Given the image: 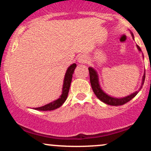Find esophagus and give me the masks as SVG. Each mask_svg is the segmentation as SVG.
<instances>
[{"label":"esophagus","instance_id":"esophagus-1","mask_svg":"<svg viewBox=\"0 0 151 151\" xmlns=\"http://www.w3.org/2000/svg\"><path fill=\"white\" fill-rule=\"evenodd\" d=\"M88 60V57L85 55H81L77 59V62L80 64L86 63Z\"/></svg>","mask_w":151,"mask_h":151}]
</instances>
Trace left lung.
<instances>
[{
  "label": "left lung",
  "instance_id": "1",
  "mask_svg": "<svg viewBox=\"0 0 151 151\" xmlns=\"http://www.w3.org/2000/svg\"><path fill=\"white\" fill-rule=\"evenodd\" d=\"M131 36H132L133 39L134 40V35H133V32H131ZM136 47L138 51L141 52V48H140V47L137 45H136ZM142 57H143V58L144 59L143 55H142ZM89 76H90V82H91V88H92L93 93H95L96 97H97L100 101H101L102 102H104V103L111 106H121V105L125 104L126 103H127V102L131 101L133 97H135V96H136L137 93L139 92L140 90L141 89L145 80V72H144L143 77H142L141 86H140V88L138 89V91H135V92L132 93L131 94L128 95V96H124V97L117 98V97H114V96H110V95H109L108 93H106L105 91L102 89L101 86L100 85L99 74L97 73V72H96V70H95L94 68H93V67H89Z\"/></svg>",
  "mask_w": 151,
  "mask_h": 151
}]
</instances>
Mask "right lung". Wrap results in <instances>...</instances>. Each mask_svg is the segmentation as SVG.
Here are the masks:
<instances>
[{"instance_id":"obj_1","label":"right lung","mask_w":151,"mask_h":151,"mask_svg":"<svg viewBox=\"0 0 151 151\" xmlns=\"http://www.w3.org/2000/svg\"><path fill=\"white\" fill-rule=\"evenodd\" d=\"M76 67H77V65L75 63H73L67 68L63 80L62 93L59 96V98L57 99L55 101L47 104L40 107H37V108H34V109L38 111H52L61 106L65 103V101L67 98V96H68L69 90H70V84L71 82H72V74H73Z\"/></svg>"}]
</instances>
